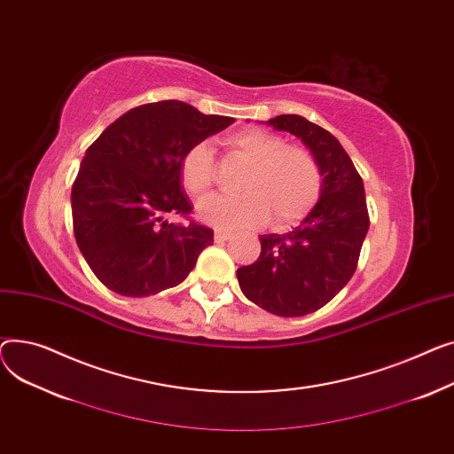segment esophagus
<instances>
[{"label":"esophagus","instance_id":"obj_1","mask_svg":"<svg viewBox=\"0 0 454 454\" xmlns=\"http://www.w3.org/2000/svg\"><path fill=\"white\" fill-rule=\"evenodd\" d=\"M215 239H216V242H227V239H231V232L216 231V232H215Z\"/></svg>","mask_w":454,"mask_h":454}]
</instances>
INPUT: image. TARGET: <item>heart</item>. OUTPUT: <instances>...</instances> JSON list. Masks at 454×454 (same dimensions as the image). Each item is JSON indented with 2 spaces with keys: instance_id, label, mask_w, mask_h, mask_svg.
<instances>
[{
  "instance_id": "obj_1",
  "label": "heart",
  "mask_w": 454,
  "mask_h": 454,
  "mask_svg": "<svg viewBox=\"0 0 454 454\" xmlns=\"http://www.w3.org/2000/svg\"><path fill=\"white\" fill-rule=\"evenodd\" d=\"M231 157L246 161L236 196L215 198L200 207V218L218 229H244L268 222L287 227L309 215L321 198L323 172L304 146L262 128H246L223 141ZM218 177L216 157L207 143H196L181 155L179 179L196 200L207 198Z\"/></svg>"
}]
</instances>
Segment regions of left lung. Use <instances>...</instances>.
<instances>
[{"instance_id": "1", "label": "left lung", "mask_w": 454, "mask_h": 454, "mask_svg": "<svg viewBox=\"0 0 454 454\" xmlns=\"http://www.w3.org/2000/svg\"><path fill=\"white\" fill-rule=\"evenodd\" d=\"M265 124L299 137L317 157L323 191L299 227L260 236V256L236 271L244 295L280 317L321 309L348 284L370 218L364 186L350 155L332 133L301 115H278Z\"/></svg>"}]
</instances>
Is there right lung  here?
Returning a JSON list of instances; mask_svg holds the SVG:
<instances>
[{"mask_svg":"<svg viewBox=\"0 0 454 454\" xmlns=\"http://www.w3.org/2000/svg\"><path fill=\"white\" fill-rule=\"evenodd\" d=\"M181 100L143 104L86 150L71 189L73 231L95 277L119 295L150 297L181 284L215 232L189 218L179 161L192 145L232 124Z\"/></svg>","mask_w":454,"mask_h":454,"instance_id":"add662e5","label":"right lung"}]
</instances>
